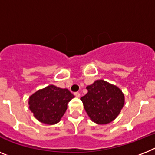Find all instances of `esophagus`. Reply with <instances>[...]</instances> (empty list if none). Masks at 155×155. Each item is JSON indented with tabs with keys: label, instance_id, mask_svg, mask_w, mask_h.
<instances>
[{
	"label": "esophagus",
	"instance_id": "esophagus-1",
	"mask_svg": "<svg viewBox=\"0 0 155 155\" xmlns=\"http://www.w3.org/2000/svg\"><path fill=\"white\" fill-rule=\"evenodd\" d=\"M74 95H75L76 97H80V93H79V92H75V93H74Z\"/></svg>",
	"mask_w": 155,
	"mask_h": 155
}]
</instances>
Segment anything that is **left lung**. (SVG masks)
Returning a JSON list of instances; mask_svg holds the SVG:
<instances>
[{"instance_id":"8db88e82","label":"left lung","mask_w":155,"mask_h":155,"mask_svg":"<svg viewBox=\"0 0 155 155\" xmlns=\"http://www.w3.org/2000/svg\"><path fill=\"white\" fill-rule=\"evenodd\" d=\"M80 98L90 119L97 124H107L117 117L124 105V95L117 86L103 80L87 87Z\"/></svg>"}]
</instances>
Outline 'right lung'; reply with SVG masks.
Here are the masks:
<instances>
[{"mask_svg": "<svg viewBox=\"0 0 155 155\" xmlns=\"http://www.w3.org/2000/svg\"><path fill=\"white\" fill-rule=\"evenodd\" d=\"M73 97L75 96L66 88L49 85L30 96L29 109L38 121L53 125L61 120L67 110L68 103Z\"/></svg>", "mask_w": 155, "mask_h": 155, "instance_id": "right-lung-1", "label": "right lung"}]
</instances>
